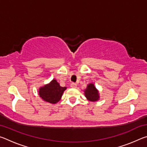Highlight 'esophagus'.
Returning a JSON list of instances; mask_svg holds the SVG:
<instances>
[{"label": "esophagus", "instance_id": "obj_1", "mask_svg": "<svg viewBox=\"0 0 147 147\" xmlns=\"http://www.w3.org/2000/svg\"><path fill=\"white\" fill-rule=\"evenodd\" d=\"M76 84H75V83H71V88H76Z\"/></svg>", "mask_w": 147, "mask_h": 147}]
</instances>
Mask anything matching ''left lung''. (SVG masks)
I'll use <instances>...</instances> for the list:
<instances>
[{
    "mask_svg": "<svg viewBox=\"0 0 147 147\" xmlns=\"http://www.w3.org/2000/svg\"><path fill=\"white\" fill-rule=\"evenodd\" d=\"M84 92H85L86 97L88 100L92 102H94L98 100V92L96 90L95 87L94 86V84H89L88 86V88H86Z\"/></svg>",
    "mask_w": 147,
    "mask_h": 147,
    "instance_id": "obj_1",
    "label": "left lung"
}]
</instances>
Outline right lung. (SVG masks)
Returning a JSON list of instances; mask_svg holds the SVG:
<instances>
[{
	"label": "right lung",
	"instance_id": "add662e5",
	"mask_svg": "<svg viewBox=\"0 0 147 147\" xmlns=\"http://www.w3.org/2000/svg\"><path fill=\"white\" fill-rule=\"evenodd\" d=\"M66 87H61L56 80L49 84L39 89V94L43 100L51 104H56L60 100Z\"/></svg>",
	"mask_w": 147,
	"mask_h": 147
}]
</instances>
